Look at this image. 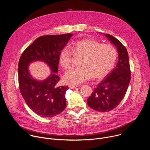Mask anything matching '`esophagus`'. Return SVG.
Wrapping results in <instances>:
<instances>
[{"instance_id": "obj_1", "label": "esophagus", "mask_w": 150, "mask_h": 150, "mask_svg": "<svg viewBox=\"0 0 150 150\" xmlns=\"http://www.w3.org/2000/svg\"><path fill=\"white\" fill-rule=\"evenodd\" d=\"M77 87H78L77 85H69V88H71V89L75 88H76Z\"/></svg>"}]
</instances>
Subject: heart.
<instances>
[{
  "instance_id": "obj_1",
  "label": "heart",
  "mask_w": 150,
  "mask_h": 150,
  "mask_svg": "<svg viewBox=\"0 0 150 150\" xmlns=\"http://www.w3.org/2000/svg\"><path fill=\"white\" fill-rule=\"evenodd\" d=\"M74 55L81 56L80 65L63 75L64 82L77 85L90 79L105 76L115 67L117 52L112 45L102 44L93 39H83L64 47L59 54V62L64 69L71 67Z\"/></svg>"
}]
</instances>
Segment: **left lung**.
<instances>
[{
    "label": "left lung",
    "instance_id": "8db88e82",
    "mask_svg": "<svg viewBox=\"0 0 150 150\" xmlns=\"http://www.w3.org/2000/svg\"><path fill=\"white\" fill-rule=\"evenodd\" d=\"M104 35L116 47L119 59L116 67L97 85L87 99L90 108L100 112H110L116 108L125 97L131 80L129 56L126 47L112 35Z\"/></svg>",
    "mask_w": 150,
    "mask_h": 150
}]
</instances>
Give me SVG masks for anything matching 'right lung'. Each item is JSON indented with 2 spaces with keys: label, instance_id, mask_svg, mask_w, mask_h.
<instances>
[{
  "label": "right lung",
  "instance_id": "obj_1",
  "mask_svg": "<svg viewBox=\"0 0 150 150\" xmlns=\"http://www.w3.org/2000/svg\"><path fill=\"white\" fill-rule=\"evenodd\" d=\"M72 34L47 35L37 38L21 54L18 63V82L21 95L29 108L43 117H54L65 110V93L68 87L57 86L59 54ZM46 62L51 70L44 80L34 79L29 71L33 61Z\"/></svg>",
  "mask_w": 150,
  "mask_h": 150
}]
</instances>
